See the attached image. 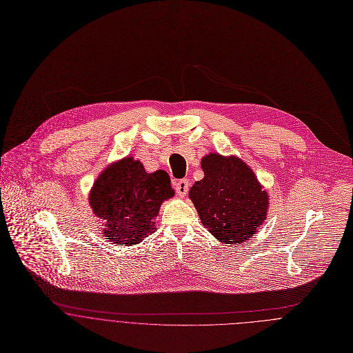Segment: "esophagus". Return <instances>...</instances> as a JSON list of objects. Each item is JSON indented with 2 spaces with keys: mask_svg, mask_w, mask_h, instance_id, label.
<instances>
[{
  "mask_svg": "<svg viewBox=\"0 0 353 353\" xmlns=\"http://www.w3.org/2000/svg\"><path fill=\"white\" fill-rule=\"evenodd\" d=\"M188 187H190V183H188L187 179L177 181L176 183V192H177V195L184 197V196L187 195V192H188Z\"/></svg>",
  "mask_w": 353,
  "mask_h": 353,
  "instance_id": "34e87169",
  "label": "esophagus"
}]
</instances>
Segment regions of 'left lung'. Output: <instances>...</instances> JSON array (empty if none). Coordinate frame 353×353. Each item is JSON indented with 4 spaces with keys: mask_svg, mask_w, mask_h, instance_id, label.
Segmentation results:
<instances>
[{
    "mask_svg": "<svg viewBox=\"0 0 353 353\" xmlns=\"http://www.w3.org/2000/svg\"><path fill=\"white\" fill-rule=\"evenodd\" d=\"M204 177L190 190L203 226L222 243H242L261 229L270 195L252 168L236 156L208 153L201 158Z\"/></svg>",
    "mask_w": 353,
    "mask_h": 353,
    "instance_id": "1",
    "label": "left lung"
}]
</instances>
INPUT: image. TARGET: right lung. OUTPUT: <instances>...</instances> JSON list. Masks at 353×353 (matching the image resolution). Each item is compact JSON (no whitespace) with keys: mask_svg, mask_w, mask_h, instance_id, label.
<instances>
[{"mask_svg":"<svg viewBox=\"0 0 353 353\" xmlns=\"http://www.w3.org/2000/svg\"><path fill=\"white\" fill-rule=\"evenodd\" d=\"M174 196L165 170L148 173L139 159L124 157L108 165L89 192V205L101 219L108 242L132 246L156 230L161 204Z\"/></svg>","mask_w":353,"mask_h":353,"instance_id":"obj_1","label":"right lung"}]
</instances>
